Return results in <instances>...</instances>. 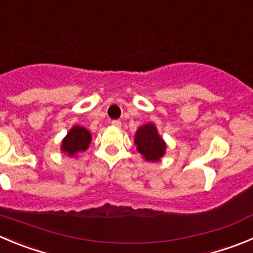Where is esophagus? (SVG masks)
<instances>
[{
  "instance_id": "1",
  "label": "esophagus",
  "mask_w": 253,
  "mask_h": 253,
  "mask_svg": "<svg viewBox=\"0 0 253 253\" xmlns=\"http://www.w3.org/2000/svg\"><path fill=\"white\" fill-rule=\"evenodd\" d=\"M111 124H112L113 127H117V128H120V127L122 126V122L119 121V120H115V121H112Z\"/></svg>"
}]
</instances>
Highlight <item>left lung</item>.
<instances>
[{
  "label": "left lung",
  "instance_id": "left-lung-1",
  "mask_svg": "<svg viewBox=\"0 0 253 253\" xmlns=\"http://www.w3.org/2000/svg\"><path fill=\"white\" fill-rule=\"evenodd\" d=\"M133 141L137 151L147 162L161 161L166 153V142L159 133L156 125L152 122L138 127L134 133Z\"/></svg>",
  "mask_w": 253,
  "mask_h": 253
}]
</instances>
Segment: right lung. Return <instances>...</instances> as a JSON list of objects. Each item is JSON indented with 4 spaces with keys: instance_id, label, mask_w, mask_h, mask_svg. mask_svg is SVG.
I'll list each match as a JSON object with an SVG mask.
<instances>
[{
    "instance_id": "right-lung-1",
    "label": "right lung",
    "mask_w": 253,
    "mask_h": 253,
    "mask_svg": "<svg viewBox=\"0 0 253 253\" xmlns=\"http://www.w3.org/2000/svg\"><path fill=\"white\" fill-rule=\"evenodd\" d=\"M92 140L91 132L82 126H72L61 143V152L70 157H77V155L88 148Z\"/></svg>"
}]
</instances>
